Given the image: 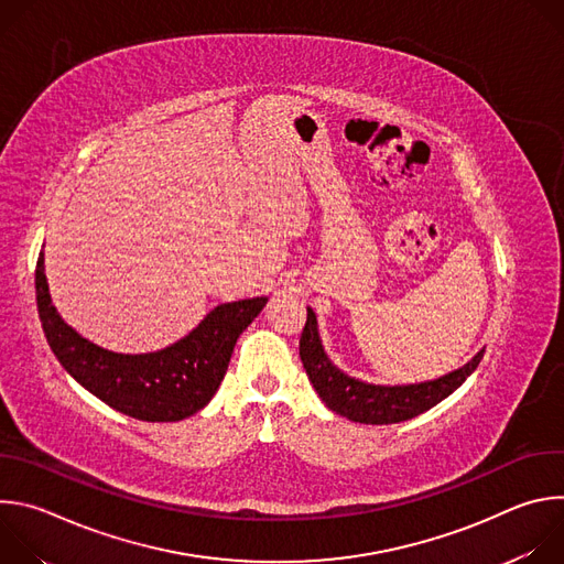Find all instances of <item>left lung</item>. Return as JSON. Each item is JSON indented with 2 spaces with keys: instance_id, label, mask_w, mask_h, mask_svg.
<instances>
[{
  "instance_id": "left-lung-1",
  "label": "left lung",
  "mask_w": 564,
  "mask_h": 564,
  "mask_svg": "<svg viewBox=\"0 0 564 564\" xmlns=\"http://www.w3.org/2000/svg\"><path fill=\"white\" fill-rule=\"evenodd\" d=\"M299 355L314 390L326 401V406L333 413L359 424H397L417 417L420 413L440 404L453 390H457L477 368L485 350H479L462 368L433 381L409 386H375L348 377L328 359L318 339L316 316L312 307H307V321L301 333Z\"/></svg>"
}]
</instances>
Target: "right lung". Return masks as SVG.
Masks as SVG:
<instances>
[{"label": "right lung", "instance_id": "1", "mask_svg": "<svg viewBox=\"0 0 564 564\" xmlns=\"http://www.w3.org/2000/svg\"><path fill=\"white\" fill-rule=\"evenodd\" d=\"M37 312L46 341L64 370L107 406L142 422H178L218 390L236 339L259 316L265 296L216 305L181 341L147 355H120L79 337L57 314L44 274L35 268Z\"/></svg>", "mask_w": 564, "mask_h": 564}]
</instances>
